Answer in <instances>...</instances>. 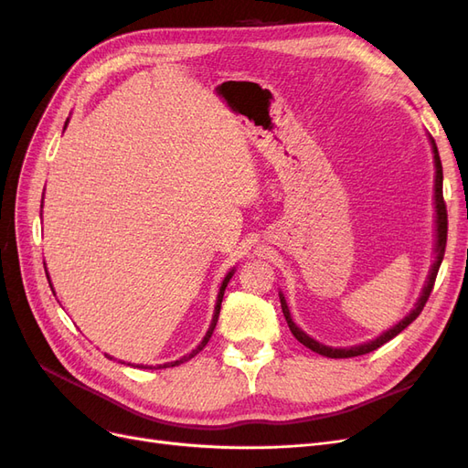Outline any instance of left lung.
<instances>
[{
	"instance_id": "left-lung-1",
	"label": "left lung",
	"mask_w": 468,
	"mask_h": 468,
	"mask_svg": "<svg viewBox=\"0 0 468 468\" xmlns=\"http://www.w3.org/2000/svg\"><path fill=\"white\" fill-rule=\"evenodd\" d=\"M431 140V150H433V162H435V226H437V242H435V261L430 269V275H428V281H426V287H423L420 299L416 303V306L412 308V313H410L404 320H400L399 324L394 325V328L387 330L382 335H378L377 339H373V342H367V344H361V346H353V347H328V346H322L318 344L316 339H313L310 335H306L299 325H296L291 318V313H289V306H287V301L285 296L279 294L281 299V308H282V314H285V320L289 324V328L292 332V335L299 339V342L303 346H306L308 349H313L316 353H320V356L324 357H332V359H346V357H357V356H365V353H371L375 349H378L380 346H385L387 342H390V339L394 335H399L404 328H408L410 324H412L420 313L423 310V306H426L430 294H431V289L435 285V277H437V271H439V265H441L443 261V256H445V246H447V207H445V201H443V167H441V160H439V152H437V146H435V140Z\"/></svg>"
}]
</instances>
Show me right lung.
<instances>
[{"label": "right lung", "instance_id": "add662e5", "mask_svg": "<svg viewBox=\"0 0 468 468\" xmlns=\"http://www.w3.org/2000/svg\"><path fill=\"white\" fill-rule=\"evenodd\" d=\"M66 124H68V121H66ZM66 129V126H64ZM232 275H234V269H230L229 271V275L224 277V281H222V285H220V291H218V296H217V306H215V316H212V322H210V325H208V330H207V334H205V337H203V342L197 346V349H193L189 356H183L181 359H177V361H172V363H164V365H160V369H165V367H176V365H179V363H183V361H189L191 357H195L197 353H199L207 344H208V339H210V335H212V332H215V328H217V322H218V314H220V304H222V296H224V289H226V285H229V281L232 279ZM47 277H48V273H47ZM50 282V281H48ZM50 289H52V285H50ZM107 356V353H105ZM109 357V356H107ZM143 369H148V367H143Z\"/></svg>", "mask_w": 468, "mask_h": 468}]
</instances>
